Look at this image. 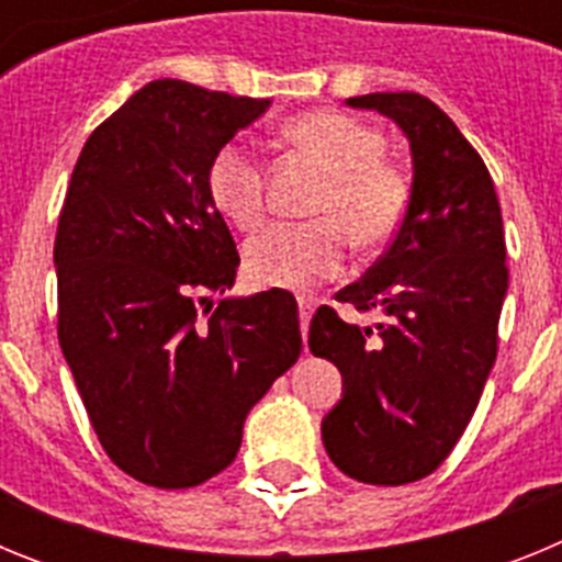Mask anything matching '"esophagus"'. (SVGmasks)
<instances>
[{
	"label": "esophagus",
	"mask_w": 562,
	"mask_h": 562,
	"mask_svg": "<svg viewBox=\"0 0 562 562\" xmlns=\"http://www.w3.org/2000/svg\"><path fill=\"white\" fill-rule=\"evenodd\" d=\"M297 312H301V331H304L306 337V329H310V321H312V312H315V301L306 295L297 297Z\"/></svg>",
	"instance_id": "1"
}]
</instances>
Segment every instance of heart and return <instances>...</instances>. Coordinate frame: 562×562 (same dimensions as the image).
I'll use <instances>...</instances> for the list:
<instances>
[{"label":"heart","instance_id":"1","mask_svg":"<svg viewBox=\"0 0 562 562\" xmlns=\"http://www.w3.org/2000/svg\"><path fill=\"white\" fill-rule=\"evenodd\" d=\"M284 137L326 171L312 200V222L272 225L245 250L247 276L261 286L306 290L335 276L349 238L374 250L394 238L408 211V180L382 160V134L351 114L304 112L284 123ZM207 193L216 211L241 231L267 216V173L241 140L216 148L207 166Z\"/></svg>","mask_w":562,"mask_h":562}]
</instances>
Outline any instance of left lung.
Segmentation results:
<instances>
[{
    "mask_svg": "<svg viewBox=\"0 0 562 562\" xmlns=\"http://www.w3.org/2000/svg\"><path fill=\"white\" fill-rule=\"evenodd\" d=\"M346 103L400 123L414 182L389 250L335 295L385 321L360 329L331 306L312 317V355L335 362L346 385L321 434L349 479L400 486L453 453L481 400L509 281L504 222L481 154L430 98L371 92Z\"/></svg>",
    "mask_w": 562,
    "mask_h": 562,
    "instance_id": "8db88e82",
    "label": "left lung"
}]
</instances>
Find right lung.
Wrapping results in <instances>:
<instances>
[{"label":"right lung","mask_w":562,"mask_h":562,"mask_svg":"<svg viewBox=\"0 0 562 562\" xmlns=\"http://www.w3.org/2000/svg\"><path fill=\"white\" fill-rule=\"evenodd\" d=\"M267 106L151 81L89 134L69 177L53 250L58 342L101 448L148 486L220 475L252 405L304 349L290 292L207 304L238 270L207 166Z\"/></svg>","instance_id":"obj_1"}]
</instances>
